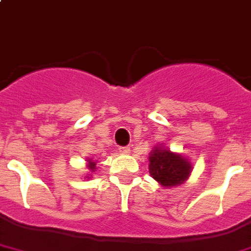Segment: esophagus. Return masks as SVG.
Wrapping results in <instances>:
<instances>
[{
	"label": "esophagus",
	"mask_w": 251,
	"mask_h": 251,
	"mask_svg": "<svg viewBox=\"0 0 251 251\" xmlns=\"http://www.w3.org/2000/svg\"><path fill=\"white\" fill-rule=\"evenodd\" d=\"M119 151H120V153H122V154H129L130 153L129 147H120Z\"/></svg>",
	"instance_id": "1"
}]
</instances>
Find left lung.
Masks as SVG:
<instances>
[{
  "label": "left lung",
  "mask_w": 251,
  "mask_h": 251,
  "mask_svg": "<svg viewBox=\"0 0 251 251\" xmlns=\"http://www.w3.org/2000/svg\"><path fill=\"white\" fill-rule=\"evenodd\" d=\"M149 174L165 187L182 184L191 172V166L182 155L168 149H154L149 157Z\"/></svg>",
  "instance_id": "left-lung-1"
}]
</instances>
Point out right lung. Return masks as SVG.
<instances>
[{
    "mask_svg": "<svg viewBox=\"0 0 251 251\" xmlns=\"http://www.w3.org/2000/svg\"><path fill=\"white\" fill-rule=\"evenodd\" d=\"M88 167H89L90 171H94V170H96V162L89 161V165H88Z\"/></svg>",
    "mask_w": 251,
    "mask_h": 251,
    "instance_id": "add662e5",
    "label": "right lung"
}]
</instances>
